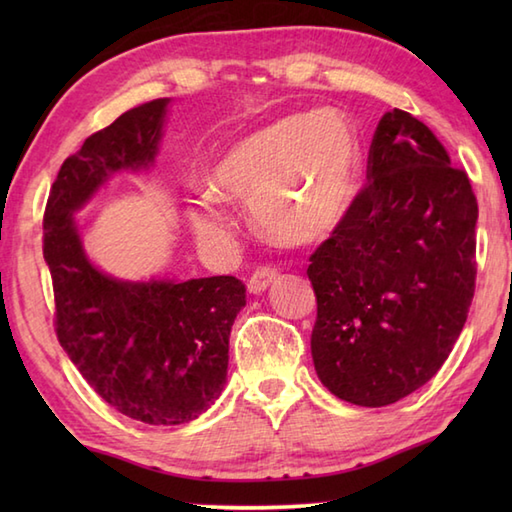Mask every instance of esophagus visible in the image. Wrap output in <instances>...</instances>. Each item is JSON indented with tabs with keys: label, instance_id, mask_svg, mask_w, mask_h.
I'll list each match as a JSON object with an SVG mask.
<instances>
[{
	"label": "esophagus",
	"instance_id": "obj_1",
	"mask_svg": "<svg viewBox=\"0 0 512 512\" xmlns=\"http://www.w3.org/2000/svg\"><path fill=\"white\" fill-rule=\"evenodd\" d=\"M281 277L279 268L275 266H257L255 273L250 275L248 279V292H253V295H259V292H264L270 284H275V281Z\"/></svg>",
	"mask_w": 512,
	"mask_h": 512
}]
</instances>
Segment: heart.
I'll use <instances>...</instances> for the list:
<instances>
[{
	"label": "heart",
	"mask_w": 512,
	"mask_h": 512,
	"mask_svg": "<svg viewBox=\"0 0 512 512\" xmlns=\"http://www.w3.org/2000/svg\"><path fill=\"white\" fill-rule=\"evenodd\" d=\"M361 151L343 116H288L239 140L206 173L213 198L189 204L204 239H222L228 217L220 200L250 202L255 222L279 242L303 244L328 235L350 206Z\"/></svg>",
	"instance_id": "heart-1"
}]
</instances>
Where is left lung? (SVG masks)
Instances as JSON below:
<instances>
[{
    "label": "left lung",
    "instance_id": "left-lung-1",
    "mask_svg": "<svg viewBox=\"0 0 512 512\" xmlns=\"http://www.w3.org/2000/svg\"><path fill=\"white\" fill-rule=\"evenodd\" d=\"M475 222L466 171L418 118L387 112L367 184L310 255V350L334 396L385 407L438 374L473 301Z\"/></svg>",
    "mask_w": 512,
    "mask_h": 512
}]
</instances>
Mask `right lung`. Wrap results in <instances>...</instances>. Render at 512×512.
I'll return each mask as SVG.
<instances>
[{
    "label": "right lung",
    "mask_w": 512,
    "mask_h": 512,
    "mask_svg": "<svg viewBox=\"0 0 512 512\" xmlns=\"http://www.w3.org/2000/svg\"><path fill=\"white\" fill-rule=\"evenodd\" d=\"M167 103L138 105L85 138L43 213L57 339L107 405L145 424H184L213 405L226 383L231 325L246 306V288L231 275L129 284L83 253L72 211L107 173L154 160Z\"/></svg>",
    "instance_id": "right-lung-1"
}]
</instances>
